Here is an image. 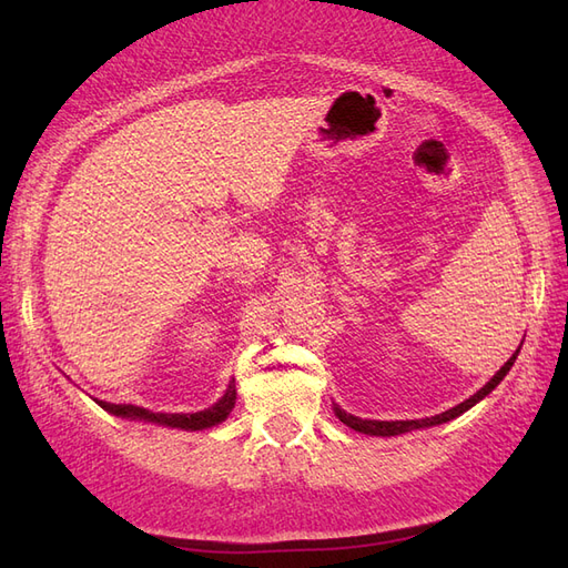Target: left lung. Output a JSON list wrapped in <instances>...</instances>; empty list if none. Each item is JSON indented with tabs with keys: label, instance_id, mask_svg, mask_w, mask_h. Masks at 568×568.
<instances>
[{
	"label": "left lung",
	"instance_id": "left-lung-1",
	"mask_svg": "<svg viewBox=\"0 0 568 568\" xmlns=\"http://www.w3.org/2000/svg\"><path fill=\"white\" fill-rule=\"evenodd\" d=\"M517 355H519V351L514 353V355L507 359V363H505V367H500V372H497V374L493 376V379H490L484 388H480L478 393H474L469 400H464V403H459L457 407H453V409H448V412H443V415H436V417L407 419V422H376V419H359V417H353V415H348V412H343L338 405H334V412H336V417H338L343 424L355 428V432H359V434H369V436H398V434L412 432V428H424V426H436V424H443V422H450V419L459 417L462 412H467L469 407H474L478 400H484L486 395L505 379L507 372H509L511 365H514V359H517Z\"/></svg>",
	"mask_w": 568,
	"mask_h": 568
}]
</instances>
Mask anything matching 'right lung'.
I'll return each mask as SVG.
<instances>
[{
	"mask_svg": "<svg viewBox=\"0 0 568 568\" xmlns=\"http://www.w3.org/2000/svg\"><path fill=\"white\" fill-rule=\"evenodd\" d=\"M97 403L118 417H132V419L156 422V424L173 426V428H186V432H201V428H211V426L227 419V415L236 403V388H234V379H232L225 395H222V398L213 407L203 409V412H194V415H165V412H149L144 407H136V405H115V403H106V400H97Z\"/></svg>",
	"mask_w": 568,
	"mask_h": 568,
	"instance_id": "obj_1",
	"label": "right lung"
}]
</instances>
